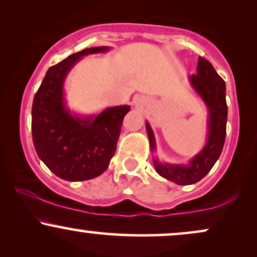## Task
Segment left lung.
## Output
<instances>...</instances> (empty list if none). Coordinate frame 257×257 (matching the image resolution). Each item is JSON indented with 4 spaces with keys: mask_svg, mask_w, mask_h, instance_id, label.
Masks as SVG:
<instances>
[{
    "mask_svg": "<svg viewBox=\"0 0 257 257\" xmlns=\"http://www.w3.org/2000/svg\"><path fill=\"white\" fill-rule=\"evenodd\" d=\"M189 79L191 86L202 98L209 111L208 138L205 147L188 165L159 163L158 159L153 158L157 172L162 177L179 185L196 183L211 171L220 157L226 137L227 105L225 81L218 75L212 64L202 57H199L196 74L191 75ZM146 129L151 151L154 152L156 139L148 122H146Z\"/></svg>",
    "mask_w": 257,
    "mask_h": 257,
    "instance_id": "1",
    "label": "left lung"
}]
</instances>
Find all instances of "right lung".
Segmentation results:
<instances>
[{"label": "right lung", "mask_w": 257, "mask_h": 257, "mask_svg": "<svg viewBox=\"0 0 257 257\" xmlns=\"http://www.w3.org/2000/svg\"><path fill=\"white\" fill-rule=\"evenodd\" d=\"M109 50L95 46L70 55L49 68L32 105V138L43 163L62 179L70 182L98 177L116 152L123 118L129 105L107 107L97 116L81 118L66 107L63 83L80 58Z\"/></svg>", "instance_id": "right-lung-1"}]
</instances>
